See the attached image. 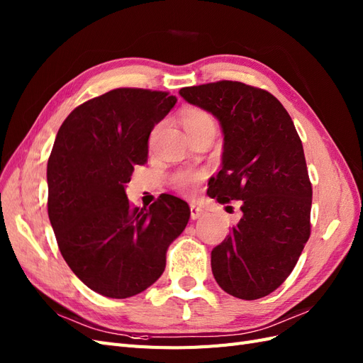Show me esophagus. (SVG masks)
I'll use <instances>...</instances> for the list:
<instances>
[{"label": "esophagus", "instance_id": "34e87169", "mask_svg": "<svg viewBox=\"0 0 363 363\" xmlns=\"http://www.w3.org/2000/svg\"><path fill=\"white\" fill-rule=\"evenodd\" d=\"M203 213H204V211H203V208H201L200 206L191 204V218H192V219H199Z\"/></svg>", "mask_w": 363, "mask_h": 363}]
</instances>
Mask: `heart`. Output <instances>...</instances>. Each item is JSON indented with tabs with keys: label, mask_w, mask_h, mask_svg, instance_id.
<instances>
[{
	"label": "heart",
	"mask_w": 363,
	"mask_h": 363,
	"mask_svg": "<svg viewBox=\"0 0 363 363\" xmlns=\"http://www.w3.org/2000/svg\"><path fill=\"white\" fill-rule=\"evenodd\" d=\"M182 123L189 135L192 131L200 130L203 127H215L213 118L199 107L184 108L182 112ZM203 179H204V172L180 171L172 177V184L175 186V189H179L183 194H192Z\"/></svg>",
	"instance_id": "1"
}]
</instances>
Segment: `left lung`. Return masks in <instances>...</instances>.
I'll use <instances>...</instances> for the list:
<instances>
[{"instance_id": "left-lung-1", "label": "left lung", "mask_w": 363, "mask_h": 363, "mask_svg": "<svg viewBox=\"0 0 363 363\" xmlns=\"http://www.w3.org/2000/svg\"><path fill=\"white\" fill-rule=\"evenodd\" d=\"M211 112L224 133L223 169L208 182L218 203L240 200L242 218L212 250V272L227 294L257 300L288 279L311 236L312 183L286 108L265 89L215 82L180 89Z\"/></svg>"}]
</instances>
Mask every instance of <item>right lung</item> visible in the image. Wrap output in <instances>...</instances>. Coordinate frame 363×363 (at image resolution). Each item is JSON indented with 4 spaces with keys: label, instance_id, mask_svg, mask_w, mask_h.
Masks as SVG:
<instances>
[{
    "label": "right lung",
    "instance_id": "obj_1",
    "mask_svg": "<svg viewBox=\"0 0 363 363\" xmlns=\"http://www.w3.org/2000/svg\"><path fill=\"white\" fill-rule=\"evenodd\" d=\"M175 103L168 92L119 87L75 107L54 140L48 216L59 250L87 288L108 298L150 288L189 221L177 196L139 208L125 195L135 167L147 162L151 130Z\"/></svg>",
    "mask_w": 363,
    "mask_h": 363
}]
</instances>
